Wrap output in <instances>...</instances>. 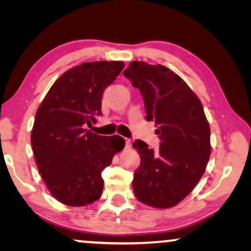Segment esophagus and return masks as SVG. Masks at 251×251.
<instances>
[{"instance_id": "obj_1", "label": "esophagus", "mask_w": 251, "mask_h": 251, "mask_svg": "<svg viewBox=\"0 0 251 251\" xmlns=\"http://www.w3.org/2000/svg\"><path fill=\"white\" fill-rule=\"evenodd\" d=\"M131 146H132V142H131V139H129V138H126V149H131Z\"/></svg>"}]
</instances>
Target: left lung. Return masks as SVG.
I'll return each instance as SVG.
<instances>
[{
	"mask_svg": "<svg viewBox=\"0 0 251 251\" xmlns=\"http://www.w3.org/2000/svg\"><path fill=\"white\" fill-rule=\"evenodd\" d=\"M123 75L143 96L146 119L155 122L157 152L133 142L140 166L132 188L138 201L166 209L183 201L203 176L211 153L210 126L200 99L183 78L162 65L131 61Z\"/></svg>",
	"mask_w": 251,
	"mask_h": 251,
	"instance_id": "8db88e82",
	"label": "left lung"
}]
</instances>
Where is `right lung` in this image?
Masks as SVG:
<instances>
[{"instance_id":"1","label":"right lung","mask_w":251,"mask_h":251,"mask_svg":"<svg viewBox=\"0 0 251 251\" xmlns=\"http://www.w3.org/2000/svg\"><path fill=\"white\" fill-rule=\"evenodd\" d=\"M125 67L122 61L83 63L65 72L36 111L30 135L37 169L51 195L82 207L102 193L101 171L125 149L120 136H99L87 126L101 115V96Z\"/></svg>"}]
</instances>
